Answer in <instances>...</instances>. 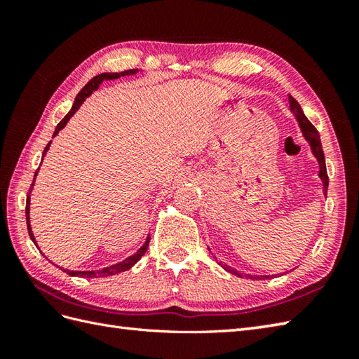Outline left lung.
Wrapping results in <instances>:
<instances>
[{"instance_id": "1", "label": "left lung", "mask_w": 359, "mask_h": 359, "mask_svg": "<svg viewBox=\"0 0 359 359\" xmlns=\"http://www.w3.org/2000/svg\"><path fill=\"white\" fill-rule=\"evenodd\" d=\"M288 100H290V108H292V111H293V114L296 116L297 121H299V126H301V129H302L304 137H306V139L310 142L311 149H313V154H315L316 158H318L319 166H321V171H319V177H321L323 182H324V188H325L324 193L327 194V187H329V175H327L325 157H324V152H323L321 140H319V133L316 131V128L310 123V120H309L306 116H304V112H302V109H301L299 103H297L292 95L288 97ZM224 269H225L226 271H230V273L236 274V276L242 278V274H241L239 271H236V270L230 269V266L225 265ZM243 276L250 278V279H264V278L269 279V278H270V276H251V274H243Z\"/></svg>"}]
</instances>
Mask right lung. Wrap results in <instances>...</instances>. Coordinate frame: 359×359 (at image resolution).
<instances>
[{"mask_svg": "<svg viewBox=\"0 0 359 359\" xmlns=\"http://www.w3.org/2000/svg\"><path fill=\"white\" fill-rule=\"evenodd\" d=\"M137 71H139V69H129V71L114 72V74H100V75H97V77H94L93 80H89L88 85L80 90V93L77 94V97H75V102H74V104H72V109H71L69 112H67V116L57 125L55 133H53V137H55V135L58 134L60 129H63V128L66 126V123H67V121H69V118L74 116V114L77 112V109L80 108L81 103L86 100V97H89L90 94H93V90H95L102 81H104V80H114V79H118V77H125V75H133V74H135ZM49 147H50V142L48 143V147L44 148L43 156L46 154V152H48ZM38 170H40V168H38ZM38 170H36V172H38ZM36 172H35V175H36ZM34 182H35V177H34ZM34 182H32V185H30V189H32V187H34ZM29 194H30V191L27 193V199H26V222H27V231H29L30 239H32L34 243H35L34 233H32V230H30V224H29V202H30ZM149 241H151V239L147 238V242L143 243L142 248H140L139 251H137L135 255L129 256L128 259H125V261H121L120 264L106 266V269H103V270H94V271H69V270H65V271H66L67 274H71V276H80V278H103V276H112V274L126 271V270L131 269V266H133L137 261H139V259H140L144 253H147V248H148V245H149Z\"/></svg>", "mask_w": 359, "mask_h": 359, "instance_id": "obj_1", "label": "right lung"}]
</instances>
